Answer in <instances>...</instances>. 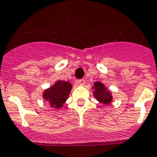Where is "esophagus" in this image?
<instances>
[{"label":"esophagus","instance_id":"1","mask_svg":"<svg viewBox=\"0 0 157 157\" xmlns=\"http://www.w3.org/2000/svg\"><path fill=\"white\" fill-rule=\"evenodd\" d=\"M77 83L78 84V85H80V86H84L85 83H86V82H85L84 79H79L77 81Z\"/></svg>","mask_w":157,"mask_h":157}]
</instances>
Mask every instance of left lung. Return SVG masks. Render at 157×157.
I'll return each instance as SVG.
<instances>
[{
  "label": "left lung",
  "instance_id": "1",
  "mask_svg": "<svg viewBox=\"0 0 157 157\" xmlns=\"http://www.w3.org/2000/svg\"><path fill=\"white\" fill-rule=\"evenodd\" d=\"M93 95L100 103L108 105L112 102V93L101 82H95L92 86Z\"/></svg>",
  "mask_w": 157,
  "mask_h": 157
}]
</instances>
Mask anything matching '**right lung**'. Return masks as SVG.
Returning <instances> with one entry per match:
<instances>
[{
	"label": "right lung",
	"mask_w": 157,
	"mask_h": 157,
	"mask_svg": "<svg viewBox=\"0 0 157 157\" xmlns=\"http://www.w3.org/2000/svg\"><path fill=\"white\" fill-rule=\"evenodd\" d=\"M72 89V84L68 81L58 80L54 85L43 91L42 98L49 103L50 106L55 109L63 107L70 95Z\"/></svg>",
	"instance_id": "right-lung-1"
}]
</instances>
